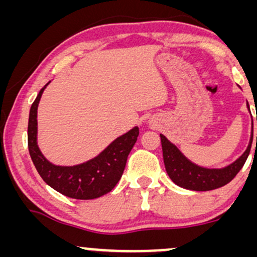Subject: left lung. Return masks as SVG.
<instances>
[{"mask_svg":"<svg viewBox=\"0 0 257 257\" xmlns=\"http://www.w3.org/2000/svg\"><path fill=\"white\" fill-rule=\"evenodd\" d=\"M247 107H249V105H247ZM252 135L253 132H251L249 146L237 161L225 168H221V169H208V168L199 167L191 161H188L180 152L178 147L173 145L164 135L161 134L163 161L168 175L173 180L174 184L182 188H186V190L210 191L222 187V186L227 185L231 180H233V178L243 168L250 153V149H251Z\"/></svg>","mask_w":257,"mask_h":257,"instance_id":"obj_1","label":"left lung"}]
</instances>
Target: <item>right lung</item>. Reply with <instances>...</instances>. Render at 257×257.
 <instances>
[{
	"label": "right lung",
	"mask_w": 257,
	"mask_h": 257,
	"mask_svg": "<svg viewBox=\"0 0 257 257\" xmlns=\"http://www.w3.org/2000/svg\"><path fill=\"white\" fill-rule=\"evenodd\" d=\"M47 84L32 102L29 114L28 145L32 162L43 181L64 196L75 199L99 198L112 191L122 178L126 158L138 140L139 128L135 126L117 138L99 156L85 163L73 167L54 166L44 158L37 146V107Z\"/></svg>",
	"instance_id": "add662e5"
}]
</instances>
